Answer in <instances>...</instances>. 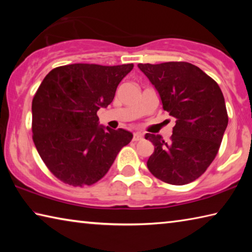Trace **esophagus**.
<instances>
[{
	"instance_id": "obj_1",
	"label": "esophagus",
	"mask_w": 252,
	"mask_h": 252,
	"mask_svg": "<svg viewBox=\"0 0 252 252\" xmlns=\"http://www.w3.org/2000/svg\"><path fill=\"white\" fill-rule=\"evenodd\" d=\"M143 139V135L141 133H139V132H136V133L133 134V138H132V140H133L134 142L136 141H140V140Z\"/></svg>"
}]
</instances>
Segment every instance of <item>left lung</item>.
I'll return each instance as SVG.
<instances>
[{
	"label": "left lung",
	"mask_w": 252,
	"mask_h": 252,
	"mask_svg": "<svg viewBox=\"0 0 252 252\" xmlns=\"http://www.w3.org/2000/svg\"><path fill=\"white\" fill-rule=\"evenodd\" d=\"M139 69L159 92L162 108L176 119L169 142L146 134L155 146L147 162L157 179L183 186L198 179L215 160L228 126L218 83L191 63H140Z\"/></svg>",
	"instance_id": "obj_1"
}]
</instances>
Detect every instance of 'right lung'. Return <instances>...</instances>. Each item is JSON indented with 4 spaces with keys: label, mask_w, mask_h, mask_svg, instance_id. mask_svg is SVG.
Here are the masks:
<instances>
[{
    "label": "right lung",
    "mask_w": 252,
    "mask_h": 252,
    "mask_svg": "<svg viewBox=\"0 0 252 252\" xmlns=\"http://www.w3.org/2000/svg\"><path fill=\"white\" fill-rule=\"evenodd\" d=\"M133 64L106 66L75 63L58 66L42 81L32 101L33 142L60 181L91 186L103 178L119 151L129 144L126 130L97 126Z\"/></svg>",
    "instance_id": "right-lung-1"
}]
</instances>
